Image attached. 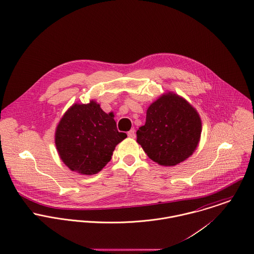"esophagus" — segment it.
Listing matches in <instances>:
<instances>
[{"label": "esophagus", "mask_w": 254, "mask_h": 254, "mask_svg": "<svg viewBox=\"0 0 254 254\" xmlns=\"http://www.w3.org/2000/svg\"><path fill=\"white\" fill-rule=\"evenodd\" d=\"M127 136L130 138H134L135 137V130L134 128H131L128 132H127Z\"/></svg>", "instance_id": "1"}]
</instances>
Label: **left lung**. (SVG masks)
Returning a JSON list of instances; mask_svg holds the SVG:
<instances>
[{
  "label": "left lung",
  "mask_w": 254,
  "mask_h": 254,
  "mask_svg": "<svg viewBox=\"0 0 254 254\" xmlns=\"http://www.w3.org/2000/svg\"><path fill=\"white\" fill-rule=\"evenodd\" d=\"M201 120L195 109L176 94L163 95L147 110L137 142L154 162L175 166L189 158L199 142Z\"/></svg>",
  "instance_id": "left-lung-1"
}]
</instances>
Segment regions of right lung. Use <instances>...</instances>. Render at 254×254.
Returning <instances> with one entry per match:
<instances>
[{
  "instance_id": "1",
  "label": "right lung",
  "mask_w": 254,
  "mask_h": 254,
  "mask_svg": "<svg viewBox=\"0 0 254 254\" xmlns=\"http://www.w3.org/2000/svg\"><path fill=\"white\" fill-rule=\"evenodd\" d=\"M100 105H73L58 125L55 142L63 162L72 171L94 175L112 159L113 151L127 134L120 132L113 119Z\"/></svg>"
}]
</instances>
